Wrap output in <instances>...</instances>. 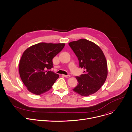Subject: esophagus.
Masks as SVG:
<instances>
[{
  "instance_id": "obj_1",
  "label": "esophagus",
  "mask_w": 132,
  "mask_h": 132,
  "mask_svg": "<svg viewBox=\"0 0 132 132\" xmlns=\"http://www.w3.org/2000/svg\"><path fill=\"white\" fill-rule=\"evenodd\" d=\"M63 76L65 78H70V75H63Z\"/></svg>"
}]
</instances>
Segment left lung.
<instances>
[{"label": "left lung", "instance_id": "left-lung-1", "mask_svg": "<svg viewBox=\"0 0 132 132\" xmlns=\"http://www.w3.org/2000/svg\"><path fill=\"white\" fill-rule=\"evenodd\" d=\"M78 58L83 74L77 77L78 85L73 89L83 96L96 92L105 82L108 76L106 57L101 49L94 42L85 39L69 43Z\"/></svg>", "mask_w": 132, "mask_h": 132}]
</instances>
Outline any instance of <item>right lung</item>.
<instances>
[{
    "mask_svg": "<svg viewBox=\"0 0 132 132\" xmlns=\"http://www.w3.org/2000/svg\"><path fill=\"white\" fill-rule=\"evenodd\" d=\"M64 46V43L41 42L23 52L19 64V72L29 92L39 95L52 89L59 76L49 70L53 67L52 59Z\"/></svg>",
    "mask_w": 132,
    "mask_h": 132,
    "instance_id": "add662e5",
    "label": "right lung"
}]
</instances>
